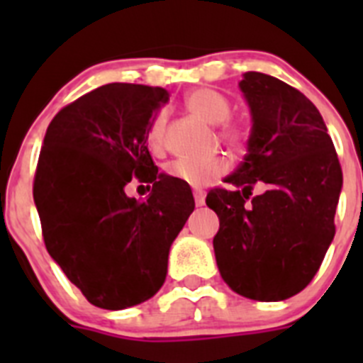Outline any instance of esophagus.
Masks as SVG:
<instances>
[{"label": "esophagus", "mask_w": 363, "mask_h": 363, "mask_svg": "<svg viewBox=\"0 0 363 363\" xmlns=\"http://www.w3.org/2000/svg\"><path fill=\"white\" fill-rule=\"evenodd\" d=\"M194 201H196L198 207H201V205L205 203V194L201 191H194Z\"/></svg>", "instance_id": "34e87169"}]
</instances>
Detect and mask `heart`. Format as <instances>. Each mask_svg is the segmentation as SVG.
Returning <instances> with one entry per match:
<instances>
[{"mask_svg":"<svg viewBox=\"0 0 363 363\" xmlns=\"http://www.w3.org/2000/svg\"><path fill=\"white\" fill-rule=\"evenodd\" d=\"M185 105L194 116L200 118L205 123L220 125L223 123L224 125L218 130V136L225 145H229L234 150L245 149L249 133H247L245 127L238 123H225L230 118L233 107H230L229 99L221 92L201 86V89L189 92L187 98H185ZM163 136H165V114L158 112L150 121L149 134H147L150 150L162 152ZM227 169H229V162L223 156L203 160V162L174 160L167 165V174L172 176V178L184 179L185 184H189L191 187H205V185L216 182L221 174H225Z\"/></svg>","mask_w":363,"mask_h":363,"instance_id":"heart-1","label":"heart"}]
</instances>
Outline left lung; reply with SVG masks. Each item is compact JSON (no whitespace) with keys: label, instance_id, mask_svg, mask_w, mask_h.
I'll list each match as a JSON object with an SVG mask.
<instances>
[{"label":"left lung","instance_id":"1","mask_svg":"<svg viewBox=\"0 0 363 363\" xmlns=\"http://www.w3.org/2000/svg\"><path fill=\"white\" fill-rule=\"evenodd\" d=\"M252 114L249 152L205 203L220 218L213 240L221 278L258 301L287 300L318 272L335 238L342 167L318 108L269 74L240 82ZM255 184L264 187L252 195Z\"/></svg>","mask_w":363,"mask_h":363}]
</instances>
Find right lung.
<instances>
[{
    "label": "right lung",
    "instance_id": "right-lung-1",
    "mask_svg": "<svg viewBox=\"0 0 363 363\" xmlns=\"http://www.w3.org/2000/svg\"><path fill=\"white\" fill-rule=\"evenodd\" d=\"M165 89L108 83L50 121L34 174V201L49 255L92 306L120 311L165 281L169 249L194 211L184 179L160 174L150 156L154 112ZM153 185L145 202L124 185Z\"/></svg>",
    "mask_w": 363,
    "mask_h": 363
}]
</instances>
